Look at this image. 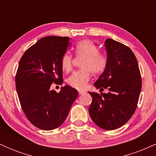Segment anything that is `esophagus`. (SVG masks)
<instances>
[{"label":"esophagus","mask_w":156,"mask_h":156,"mask_svg":"<svg viewBox=\"0 0 156 156\" xmlns=\"http://www.w3.org/2000/svg\"><path fill=\"white\" fill-rule=\"evenodd\" d=\"M78 93H79V94H85V93H86V91L79 90V91H78Z\"/></svg>","instance_id":"1"}]
</instances>
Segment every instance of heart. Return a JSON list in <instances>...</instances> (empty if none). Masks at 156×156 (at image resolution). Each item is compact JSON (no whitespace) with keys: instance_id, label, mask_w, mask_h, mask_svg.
<instances>
[{"instance_id":"heart-1","label":"heart","mask_w":156,"mask_h":156,"mask_svg":"<svg viewBox=\"0 0 156 156\" xmlns=\"http://www.w3.org/2000/svg\"><path fill=\"white\" fill-rule=\"evenodd\" d=\"M77 57L84 58L81 62V70L73 73L67 78L69 86L78 89H84L89 82V73L98 74L103 72L106 67V58L99 53V48L92 41L82 40L78 42L75 48ZM62 69L69 72L73 67V55L65 53L61 60Z\"/></svg>"}]
</instances>
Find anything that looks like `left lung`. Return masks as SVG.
Instances as JSON below:
<instances>
[{
  "label": "left lung",
  "instance_id": "1",
  "mask_svg": "<svg viewBox=\"0 0 156 156\" xmlns=\"http://www.w3.org/2000/svg\"><path fill=\"white\" fill-rule=\"evenodd\" d=\"M106 67L94 83L108 93L89 92L92 101L89 108L91 118L102 129L120 128L135 112L141 89L139 65L131 50L112 39H106Z\"/></svg>",
  "mask_w": 156,
  "mask_h": 156
}]
</instances>
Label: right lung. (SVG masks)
Masks as SVG:
<instances>
[{
	"label": "right lung",
	"mask_w": 156,
	"mask_h": 156,
	"mask_svg": "<svg viewBox=\"0 0 156 156\" xmlns=\"http://www.w3.org/2000/svg\"><path fill=\"white\" fill-rule=\"evenodd\" d=\"M69 44V37H43L19 62L15 82L20 103L28 120L39 129L51 130L62 125L78 95L68 85L58 93L51 89L52 83L63 80L61 60Z\"/></svg>",
	"instance_id": "1"
}]
</instances>
